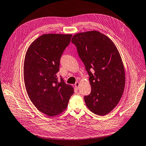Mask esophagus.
<instances>
[{"label": "esophagus", "mask_w": 146, "mask_h": 146, "mask_svg": "<svg viewBox=\"0 0 146 146\" xmlns=\"http://www.w3.org/2000/svg\"><path fill=\"white\" fill-rule=\"evenodd\" d=\"M75 88H76V89L79 88V87H80V82H76L75 83Z\"/></svg>", "instance_id": "esophagus-1"}]
</instances>
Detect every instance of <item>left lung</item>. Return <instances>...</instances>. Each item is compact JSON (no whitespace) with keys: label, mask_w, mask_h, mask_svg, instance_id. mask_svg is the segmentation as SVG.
I'll return each instance as SVG.
<instances>
[{"label":"left lung","mask_w":146,"mask_h":146,"mask_svg":"<svg viewBox=\"0 0 146 146\" xmlns=\"http://www.w3.org/2000/svg\"><path fill=\"white\" fill-rule=\"evenodd\" d=\"M71 42L89 75L91 92L84 97L86 105L95 114L106 115L124 92L125 68L119 51L108 37L95 30L77 33Z\"/></svg>","instance_id":"obj_1"}]
</instances>
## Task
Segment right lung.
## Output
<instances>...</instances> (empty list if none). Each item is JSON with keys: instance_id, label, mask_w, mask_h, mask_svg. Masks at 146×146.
Returning a JSON list of instances; mask_svg holds the SVG:
<instances>
[{"instance_id": "right-lung-1", "label": "right lung", "mask_w": 146, "mask_h": 146, "mask_svg": "<svg viewBox=\"0 0 146 146\" xmlns=\"http://www.w3.org/2000/svg\"><path fill=\"white\" fill-rule=\"evenodd\" d=\"M72 35L45 34L28 48L24 61V81L27 95L36 108L48 116L61 114L74 94L72 86L58 80L61 55Z\"/></svg>"}]
</instances>
